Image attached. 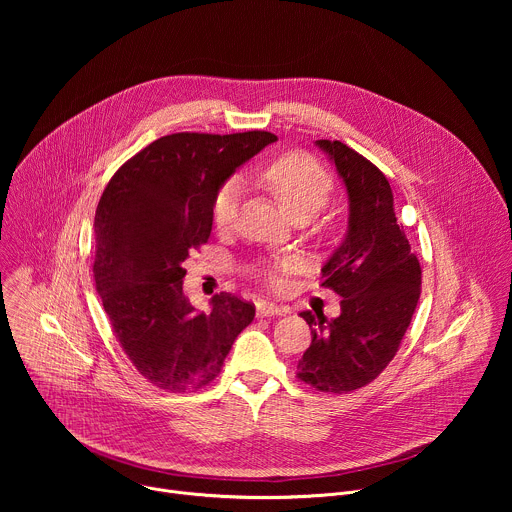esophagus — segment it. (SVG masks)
<instances>
[{
    "mask_svg": "<svg viewBox=\"0 0 512 512\" xmlns=\"http://www.w3.org/2000/svg\"><path fill=\"white\" fill-rule=\"evenodd\" d=\"M257 316H281V314H285L287 310L283 308V306H277V304H273V302H267V300H259L257 304Z\"/></svg>",
    "mask_w": 512,
    "mask_h": 512,
    "instance_id": "esophagus-1",
    "label": "esophagus"
}]
</instances>
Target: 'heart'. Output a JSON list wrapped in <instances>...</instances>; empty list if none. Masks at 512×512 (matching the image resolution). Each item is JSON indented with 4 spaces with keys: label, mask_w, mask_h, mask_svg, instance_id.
<instances>
[{
    "label": "heart",
    "mask_w": 512,
    "mask_h": 512,
    "mask_svg": "<svg viewBox=\"0 0 512 512\" xmlns=\"http://www.w3.org/2000/svg\"><path fill=\"white\" fill-rule=\"evenodd\" d=\"M261 180L267 188L285 204L294 216H310L318 212L334 190L332 174L312 156L304 152H291L271 160L261 170ZM241 198V180L237 176L227 178L212 196L210 214L218 229L233 225ZM300 269L296 257H281L263 265L261 277L275 289L285 285V277Z\"/></svg>",
    "instance_id": "1"
}]
</instances>
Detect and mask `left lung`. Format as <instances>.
<instances>
[{
  "label": "left lung",
  "mask_w": 512,
  "mask_h": 512,
  "mask_svg": "<svg viewBox=\"0 0 512 512\" xmlns=\"http://www.w3.org/2000/svg\"><path fill=\"white\" fill-rule=\"evenodd\" d=\"M348 194V231L322 267V285L342 298L340 316L302 312L312 344L298 379L322 393H350L375 381L411 324L421 267L397 223L385 174L342 141L318 139Z\"/></svg>",
  "instance_id": "left-lung-1"
}]
</instances>
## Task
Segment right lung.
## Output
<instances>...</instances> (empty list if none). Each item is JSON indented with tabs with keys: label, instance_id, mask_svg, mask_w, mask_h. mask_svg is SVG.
Masks as SVG:
<instances>
[{
	"label": "right lung",
	"instance_id": "add662e5",
	"mask_svg": "<svg viewBox=\"0 0 512 512\" xmlns=\"http://www.w3.org/2000/svg\"><path fill=\"white\" fill-rule=\"evenodd\" d=\"M277 137L172 133L109 180L95 214V287L123 352L143 379L170 391L206 387L221 373L255 306L221 291L210 312L184 294L182 263L212 231V196Z\"/></svg>",
	"mask_w": 512,
	"mask_h": 512
}]
</instances>
